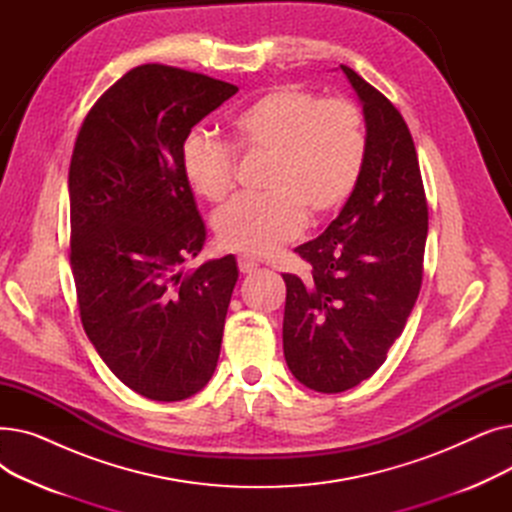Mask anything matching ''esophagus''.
Wrapping results in <instances>:
<instances>
[{"label":"esophagus","mask_w":512,"mask_h":512,"mask_svg":"<svg viewBox=\"0 0 512 512\" xmlns=\"http://www.w3.org/2000/svg\"><path fill=\"white\" fill-rule=\"evenodd\" d=\"M257 265L259 263L253 257H247V255L238 257V270H240V274H253L257 270Z\"/></svg>","instance_id":"obj_1"}]
</instances>
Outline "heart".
<instances>
[{"label":"heart","mask_w":512,"mask_h":512,"mask_svg":"<svg viewBox=\"0 0 512 512\" xmlns=\"http://www.w3.org/2000/svg\"><path fill=\"white\" fill-rule=\"evenodd\" d=\"M232 147L270 157L265 199H234L213 218L215 238L226 251L263 257L297 238L305 222L319 224L351 199L365 166V128L353 103L321 101L299 87H274L253 99L230 122ZM182 176L191 191L211 203L234 184L232 149L203 130L186 134L180 149Z\"/></svg>","instance_id":"heart-1"}]
</instances>
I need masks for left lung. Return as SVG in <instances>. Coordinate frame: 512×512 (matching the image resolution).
Instances as JSON below:
<instances>
[{
	"mask_svg": "<svg viewBox=\"0 0 512 512\" xmlns=\"http://www.w3.org/2000/svg\"><path fill=\"white\" fill-rule=\"evenodd\" d=\"M365 118L355 193L315 240L294 249L311 278L284 274V357L303 386L336 394L380 369L419 297L427 201L415 143L396 107L348 66Z\"/></svg>",
	"mask_w": 512,
	"mask_h": 512,
	"instance_id": "obj_1",
	"label": "left lung"
}]
</instances>
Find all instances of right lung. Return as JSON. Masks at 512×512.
<instances>
[{
    "instance_id": "obj_1",
    "label": "right lung",
    "mask_w": 512,
    "mask_h": 512,
    "mask_svg": "<svg viewBox=\"0 0 512 512\" xmlns=\"http://www.w3.org/2000/svg\"><path fill=\"white\" fill-rule=\"evenodd\" d=\"M238 87L145 64L91 107L74 143L70 265L83 328L103 363L137 394H197L218 365L238 267L234 255L180 265L205 245L182 176L186 134Z\"/></svg>"
}]
</instances>
